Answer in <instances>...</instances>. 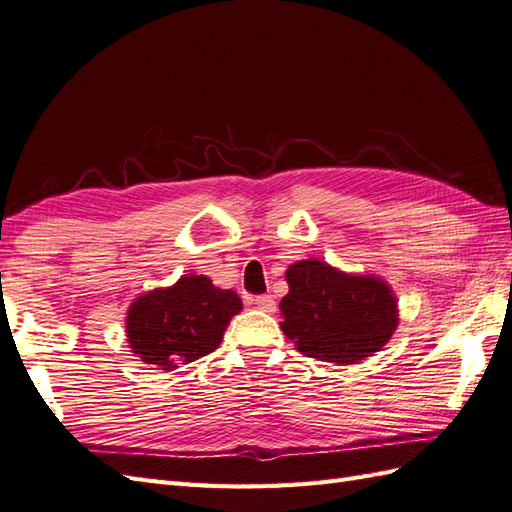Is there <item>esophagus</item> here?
<instances>
[{"label":"esophagus","instance_id":"1","mask_svg":"<svg viewBox=\"0 0 512 512\" xmlns=\"http://www.w3.org/2000/svg\"><path fill=\"white\" fill-rule=\"evenodd\" d=\"M253 303H255V307H257V309L266 311V313H274V311H277V303H274V298H272V296H268V294H264V296H255V298H253Z\"/></svg>","mask_w":512,"mask_h":512}]
</instances>
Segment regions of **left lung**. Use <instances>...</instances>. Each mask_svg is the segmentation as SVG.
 <instances>
[{
    "label": "left lung",
    "instance_id": "1",
    "mask_svg": "<svg viewBox=\"0 0 512 512\" xmlns=\"http://www.w3.org/2000/svg\"><path fill=\"white\" fill-rule=\"evenodd\" d=\"M281 331L303 355L352 365L383 350L400 322L398 298L378 274L300 259L285 270Z\"/></svg>",
    "mask_w": 512,
    "mask_h": 512
}]
</instances>
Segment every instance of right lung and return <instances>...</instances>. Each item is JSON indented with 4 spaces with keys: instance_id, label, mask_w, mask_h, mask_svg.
I'll use <instances>...</instances> for the list:
<instances>
[{
    "instance_id": "1",
    "label": "right lung",
    "mask_w": 512,
    "mask_h": 512,
    "mask_svg": "<svg viewBox=\"0 0 512 512\" xmlns=\"http://www.w3.org/2000/svg\"><path fill=\"white\" fill-rule=\"evenodd\" d=\"M240 311L242 298L233 290H220L205 274L190 272L134 298L125 337L134 357L170 372L214 352Z\"/></svg>"
}]
</instances>
